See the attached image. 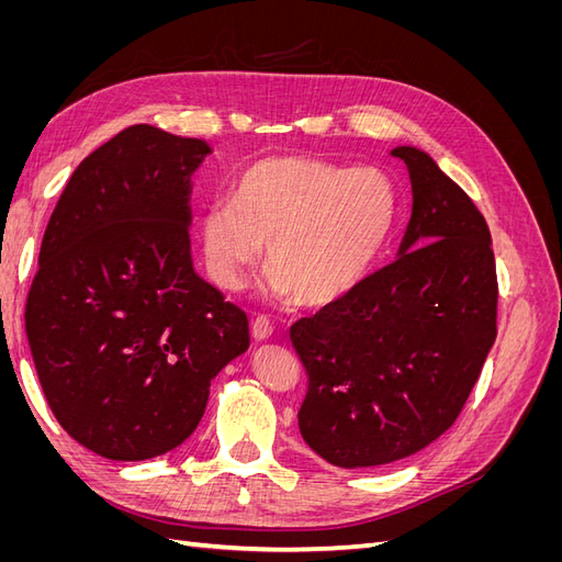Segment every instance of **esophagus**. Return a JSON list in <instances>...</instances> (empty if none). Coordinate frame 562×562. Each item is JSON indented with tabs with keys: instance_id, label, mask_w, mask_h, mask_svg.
Instances as JSON below:
<instances>
[{
	"instance_id": "obj_1",
	"label": "esophagus",
	"mask_w": 562,
	"mask_h": 562,
	"mask_svg": "<svg viewBox=\"0 0 562 562\" xmlns=\"http://www.w3.org/2000/svg\"><path fill=\"white\" fill-rule=\"evenodd\" d=\"M250 333L255 342H262V339L271 337V333H274V326H271V321L267 316H258L250 323Z\"/></svg>"
}]
</instances>
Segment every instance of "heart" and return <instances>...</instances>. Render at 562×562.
Instances as JSON below:
<instances>
[{"label":"heart","instance_id":"obj_1","mask_svg":"<svg viewBox=\"0 0 562 562\" xmlns=\"http://www.w3.org/2000/svg\"><path fill=\"white\" fill-rule=\"evenodd\" d=\"M401 220V192L375 166L269 157L248 166L232 199L201 215L211 279L239 291L267 244L265 293L326 307L363 283Z\"/></svg>","mask_w":562,"mask_h":562}]
</instances>
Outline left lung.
Instances as JSON below:
<instances>
[{"instance_id":"left-lung-1","label":"left lung","mask_w":562,"mask_h":562,"mask_svg":"<svg viewBox=\"0 0 562 562\" xmlns=\"http://www.w3.org/2000/svg\"><path fill=\"white\" fill-rule=\"evenodd\" d=\"M391 157L413 184L396 260L291 328L310 375L300 434L342 469L391 464L446 434L497 337L485 217L424 149Z\"/></svg>"}]
</instances>
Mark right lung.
I'll return each instance as SVG.
<instances>
[{"label":"right lung","mask_w":562,"mask_h":562,"mask_svg":"<svg viewBox=\"0 0 562 562\" xmlns=\"http://www.w3.org/2000/svg\"><path fill=\"white\" fill-rule=\"evenodd\" d=\"M199 138L135 124L83 159L56 203L25 333L48 407L116 462L178 448L211 380L248 345V318L192 260Z\"/></svg>","instance_id":"obj_1"}]
</instances>
